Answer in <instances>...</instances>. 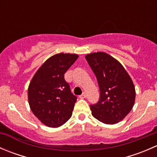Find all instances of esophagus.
Instances as JSON below:
<instances>
[{"instance_id":"1","label":"esophagus","mask_w":157,"mask_h":157,"mask_svg":"<svg viewBox=\"0 0 157 157\" xmlns=\"http://www.w3.org/2000/svg\"><path fill=\"white\" fill-rule=\"evenodd\" d=\"M86 93H83L81 95H80V96H79V97H80V99H84V98H86Z\"/></svg>"}]
</instances>
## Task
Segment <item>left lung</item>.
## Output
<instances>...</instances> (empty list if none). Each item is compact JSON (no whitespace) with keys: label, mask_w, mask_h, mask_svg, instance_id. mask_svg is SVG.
<instances>
[{"label":"left lung","mask_w":157,"mask_h":157,"mask_svg":"<svg viewBox=\"0 0 157 157\" xmlns=\"http://www.w3.org/2000/svg\"><path fill=\"white\" fill-rule=\"evenodd\" d=\"M86 60L96 75L100 96L97 103L90 105L92 115L105 124L121 121L134 106L135 89L123 66L104 52L89 54Z\"/></svg>","instance_id":"left-lung-1"}]
</instances>
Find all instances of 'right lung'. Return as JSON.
<instances>
[{"label":"right lung","mask_w":157,"mask_h":157,"mask_svg":"<svg viewBox=\"0 0 157 157\" xmlns=\"http://www.w3.org/2000/svg\"><path fill=\"white\" fill-rule=\"evenodd\" d=\"M77 58L75 54L53 55L41 66L30 82V109L46 126L59 127L72 115L77 97L71 93L64 74Z\"/></svg>","instance_id":"right-lung-1"}]
</instances>
